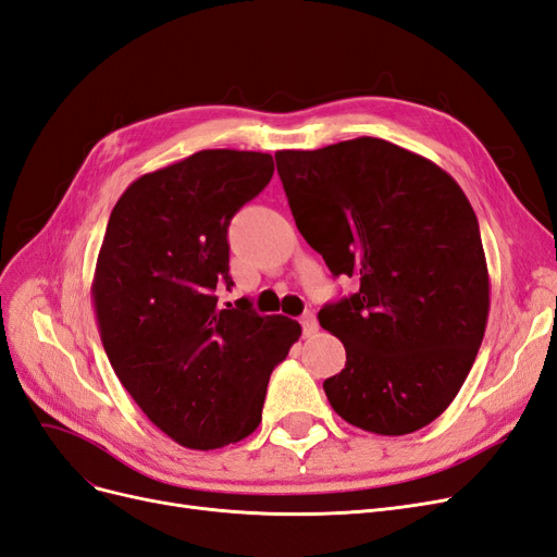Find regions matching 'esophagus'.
I'll return each mask as SVG.
<instances>
[{"label":"esophagus","instance_id":"esophagus-1","mask_svg":"<svg viewBox=\"0 0 557 557\" xmlns=\"http://www.w3.org/2000/svg\"><path fill=\"white\" fill-rule=\"evenodd\" d=\"M299 323H301V330H305L307 336L318 330V320H315V313H313V311H307L305 315H301Z\"/></svg>","mask_w":557,"mask_h":557}]
</instances>
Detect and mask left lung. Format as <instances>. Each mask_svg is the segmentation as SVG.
Segmentation results:
<instances>
[{"label":"left lung","instance_id":"8db88e82","mask_svg":"<svg viewBox=\"0 0 557 557\" xmlns=\"http://www.w3.org/2000/svg\"><path fill=\"white\" fill-rule=\"evenodd\" d=\"M278 176L307 244L360 290L318 311L346 348L323 383L360 430L399 436L440 418L483 342L491 281L476 213L442 166L360 137L278 150Z\"/></svg>","mask_w":557,"mask_h":557}]
</instances>
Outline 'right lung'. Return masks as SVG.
Listing matches in <instances>:
<instances>
[{
    "label": "right lung",
    "instance_id": "add662e5",
    "mask_svg": "<svg viewBox=\"0 0 557 557\" xmlns=\"http://www.w3.org/2000/svg\"><path fill=\"white\" fill-rule=\"evenodd\" d=\"M252 150H199L144 174L115 201L99 248L92 301L125 391L185 448L237 444L262 420L267 383L299 339L297 320L248 299L218 307L230 285L227 227L272 181Z\"/></svg>",
    "mask_w": 557,
    "mask_h": 557
}]
</instances>
